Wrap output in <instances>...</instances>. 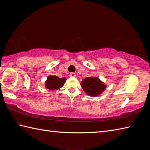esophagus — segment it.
Returning <instances> with one entry per match:
<instances>
[{
	"instance_id": "34e87169",
	"label": "esophagus",
	"mask_w": 150,
	"mask_h": 150,
	"mask_svg": "<svg viewBox=\"0 0 150 150\" xmlns=\"http://www.w3.org/2000/svg\"><path fill=\"white\" fill-rule=\"evenodd\" d=\"M69 76H70V77H75V76H76V74H75V73L71 72V73H69Z\"/></svg>"
}]
</instances>
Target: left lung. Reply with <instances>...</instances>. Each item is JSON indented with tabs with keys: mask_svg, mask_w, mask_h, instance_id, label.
Masks as SVG:
<instances>
[{
	"mask_svg": "<svg viewBox=\"0 0 150 150\" xmlns=\"http://www.w3.org/2000/svg\"><path fill=\"white\" fill-rule=\"evenodd\" d=\"M81 86L87 95L97 97L106 89V85L97 77H86L81 82Z\"/></svg>",
	"mask_w": 150,
	"mask_h": 150,
	"instance_id": "obj_1",
	"label": "left lung"
}]
</instances>
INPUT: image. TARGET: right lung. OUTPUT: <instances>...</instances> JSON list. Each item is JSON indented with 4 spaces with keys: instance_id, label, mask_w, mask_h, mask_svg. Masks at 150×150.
Returning a JSON list of instances; mask_svg holds the SVG:
<instances>
[{
    "instance_id": "obj_1",
    "label": "right lung",
    "mask_w": 150,
    "mask_h": 150,
    "mask_svg": "<svg viewBox=\"0 0 150 150\" xmlns=\"http://www.w3.org/2000/svg\"><path fill=\"white\" fill-rule=\"evenodd\" d=\"M66 80L65 77L59 78L57 76L50 75L45 82V86L50 90H57L62 86Z\"/></svg>"
}]
</instances>
